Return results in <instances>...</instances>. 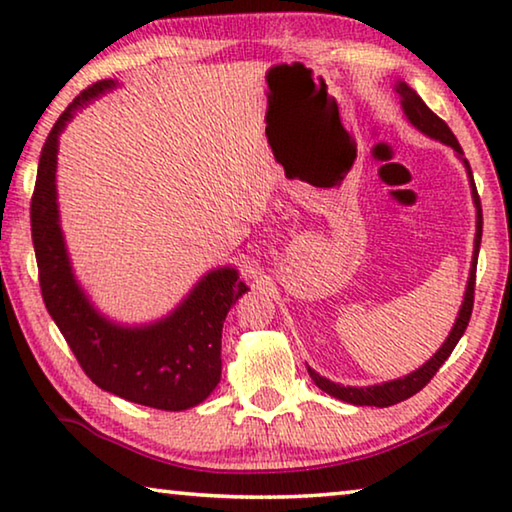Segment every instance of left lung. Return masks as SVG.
<instances>
[{
  "mask_svg": "<svg viewBox=\"0 0 512 512\" xmlns=\"http://www.w3.org/2000/svg\"><path fill=\"white\" fill-rule=\"evenodd\" d=\"M397 92L401 97V106H404V113L410 122L415 124L417 129L426 136H431L435 140L445 142V145L454 147L456 152L463 156V149H460L458 140L451 129L447 127L445 120H440L438 115H435L429 106L422 102V97L417 95L413 88H408L404 81H399ZM463 163L467 167V174H469V181H472V195H474V204H476V240H474V256H472V270H469V281H467V290H465V301H463V308H460L458 313V320L454 324V329H451L449 338L445 340V345L438 349V354H435L429 363H424L420 370H415L413 374L404 376V379H397V381H388V383H381V385H370V388H345V385H338L329 379H324L317 372H313L311 367H308V374H311V379L315 381V385L320 390H324L326 395H331L340 401H347V404H354V406H379V408H388V406H395L399 401H404L408 397H413L420 392L426 383H429L435 372L440 370L442 363L451 356V351L458 345V340L463 338V333L469 324V317H472V308H474V286H476V261H479V247H481V233H483V211H481V199H479V192H476V183L472 179V170H469V163L463 158Z\"/></svg>",
  "mask_w": 512,
  "mask_h": 512,
  "instance_id": "1",
  "label": "left lung"
}]
</instances>
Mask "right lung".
Masks as SVG:
<instances>
[{"label":"right lung","instance_id":"right-lung-1","mask_svg":"<svg viewBox=\"0 0 512 512\" xmlns=\"http://www.w3.org/2000/svg\"><path fill=\"white\" fill-rule=\"evenodd\" d=\"M115 88L104 79L88 86L65 108L40 152L31 197V240L40 292L49 315L88 379L106 392L158 410H186L204 401L222 372V324L245 295L231 267L213 270L197 283L170 317L145 329H124L104 320L74 281L58 226L56 152L58 136L79 106Z\"/></svg>","mask_w":512,"mask_h":512}]
</instances>
